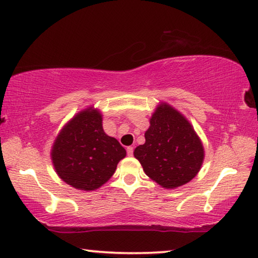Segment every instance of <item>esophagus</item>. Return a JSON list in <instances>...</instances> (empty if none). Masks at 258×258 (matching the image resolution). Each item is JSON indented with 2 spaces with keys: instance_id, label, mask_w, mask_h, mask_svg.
Here are the masks:
<instances>
[{
  "instance_id": "34e87169",
  "label": "esophagus",
  "mask_w": 258,
  "mask_h": 258,
  "mask_svg": "<svg viewBox=\"0 0 258 258\" xmlns=\"http://www.w3.org/2000/svg\"><path fill=\"white\" fill-rule=\"evenodd\" d=\"M133 151H134L133 147H127V149H126V152H127L128 156H133Z\"/></svg>"
}]
</instances>
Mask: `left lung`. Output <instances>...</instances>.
Masks as SVG:
<instances>
[{
	"instance_id": "obj_1",
	"label": "left lung",
	"mask_w": 258,
	"mask_h": 258,
	"mask_svg": "<svg viewBox=\"0 0 258 258\" xmlns=\"http://www.w3.org/2000/svg\"><path fill=\"white\" fill-rule=\"evenodd\" d=\"M146 143L134 156L148 176L166 189L190 182L204 160L202 141L189 121L168 104H161L150 119Z\"/></svg>"
}]
</instances>
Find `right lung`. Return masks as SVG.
<instances>
[{
  "label": "right lung",
  "mask_w": 258,
  "mask_h": 258,
  "mask_svg": "<svg viewBox=\"0 0 258 258\" xmlns=\"http://www.w3.org/2000/svg\"><path fill=\"white\" fill-rule=\"evenodd\" d=\"M51 156L55 172L67 184L90 191L112 176L126 150L103 132L100 112L86 109L61 131Z\"/></svg>",
  "instance_id": "obj_1"
}]
</instances>
